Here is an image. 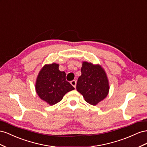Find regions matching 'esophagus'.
I'll use <instances>...</instances> for the list:
<instances>
[{"label":"esophagus","instance_id":"esophagus-1","mask_svg":"<svg viewBox=\"0 0 147 147\" xmlns=\"http://www.w3.org/2000/svg\"><path fill=\"white\" fill-rule=\"evenodd\" d=\"M71 84L72 85L74 88H76V80H73L72 81H71Z\"/></svg>","mask_w":147,"mask_h":147}]
</instances>
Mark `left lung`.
<instances>
[{
	"label": "left lung",
	"mask_w": 147,
	"mask_h": 147,
	"mask_svg": "<svg viewBox=\"0 0 147 147\" xmlns=\"http://www.w3.org/2000/svg\"><path fill=\"white\" fill-rule=\"evenodd\" d=\"M76 89L83 95L86 102L95 105L105 98L109 87L108 78L105 71L100 65H94L84 61L81 68Z\"/></svg>",
	"instance_id": "obj_1"
}]
</instances>
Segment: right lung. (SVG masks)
<instances>
[{
    "mask_svg": "<svg viewBox=\"0 0 147 147\" xmlns=\"http://www.w3.org/2000/svg\"><path fill=\"white\" fill-rule=\"evenodd\" d=\"M56 63L45 65L38 74L36 90L39 97L50 105L62 100L63 96L74 88L66 80V73L58 69Z\"/></svg>",
    "mask_w": 147,
    "mask_h": 147,
    "instance_id": "add662e5",
    "label": "right lung"
}]
</instances>
